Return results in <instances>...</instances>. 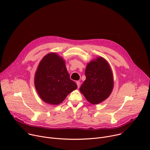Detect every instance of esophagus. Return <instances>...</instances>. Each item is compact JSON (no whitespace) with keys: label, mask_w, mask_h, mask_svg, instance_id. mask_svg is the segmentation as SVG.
I'll return each instance as SVG.
<instances>
[{"label":"esophagus","mask_w":150,"mask_h":150,"mask_svg":"<svg viewBox=\"0 0 150 150\" xmlns=\"http://www.w3.org/2000/svg\"><path fill=\"white\" fill-rule=\"evenodd\" d=\"M76 84H77V86H78V88H79L80 87V85H81V82L79 81H76Z\"/></svg>","instance_id":"1"}]
</instances>
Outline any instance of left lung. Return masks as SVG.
I'll return each mask as SVG.
<instances>
[{"label":"left lung","mask_w":150,"mask_h":150,"mask_svg":"<svg viewBox=\"0 0 150 150\" xmlns=\"http://www.w3.org/2000/svg\"><path fill=\"white\" fill-rule=\"evenodd\" d=\"M85 79L79 88L81 93L93 104L108 98L113 88V75L110 66L104 58L99 56L87 65Z\"/></svg>","instance_id":"1"}]
</instances>
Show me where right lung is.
<instances>
[{
	"mask_svg": "<svg viewBox=\"0 0 150 150\" xmlns=\"http://www.w3.org/2000/svg\"><path fill=\"white\" fill-rule=\"evenodd\" d=\"M34 85L39 97L44 102L58 105L77 88L67 71L65 61L55 53L41 59L36 70Z\"/></svg>",
	"mask_w": 150,
	"mask_h": 150,
	"instance_id": "right-lung-1",
	"label": "right lung"
}]
</instances>
